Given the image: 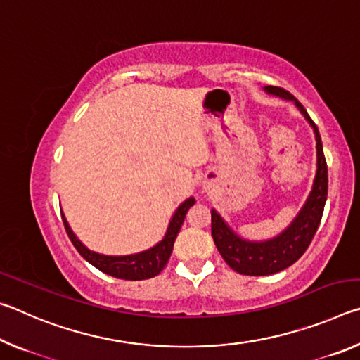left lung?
<instances>
[{
    "label": "left lung",
    "instance_id": "left-lung-1",
    "mask_svg": "<svg viewBox=\"0 0 360 360\" xmlns=\"http://www.w3.org/2000/svg\"><path fill=\"white\" fill-rule=\"evenodd\" d=\"M265 90L295 101L297 108L300 109L302 114L311 124L316 135V149H318V172H316L314 186L311 193H309L308 202L304 203L302 211L298 212L295 221L292 222L288 230L270 241L251 243L241 240L240 236H236L225 225L221 216L214 210L211 211V235L217 251L221 252L225 264L231 270L246 276L273 275V273L285 270V268L295 264L302 257L303 252L308 249L309 243L313 241L316 231H318L322 212H324L328 187L327 162L324 150H322L321 135L313 119L308 115L307 109L288 90L276 87V85H268Z\"/></svg>",
    "mask_w": 360,
    "mask_h": 360
}]
</instances>
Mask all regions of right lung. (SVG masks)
Returning a JSON list of instances; mask_svg holds the SVG:
<instances>
[{
  "label": "right lung",
  "mask_w": 360,
  "mask_h": 360,
  "mask_svg": "<svg viewBox=\"0 0 360 360\" xmlns=\"http://www.w3.org/2000/svg\"><path fill=\"white\" fill-rule=\"evenodd\" d=\"M195 203L193 198L186 200L178 210H176L174 216L169 222V227L167 230L165 238H163L157 246H154L149 251L139 252L135 255H125V257H109V255H101L94 251H89L81 241L76 238V235L72 233L68 222H66L65 216L62 214L65 230L68 233L70 240L77 252L82 255V257L92 264L95 268H98L100 271L106 273L109 276L119 278V279H129V281H141V279H150L157 276L165 265L168 264L169 255L173 251V245L176 236H178L181 225L184 222V217L191 206Z\"/></svg>",
  "instance_id": "1"
}]
</instances>
